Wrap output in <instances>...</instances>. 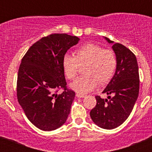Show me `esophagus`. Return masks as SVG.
Here are the masks:
<instances>
[{
	"label": "esophagus",
	"mask_w": 152,
	"mask_h": 152,
	"mask_svg": "<svg viewBox=\"0 0 152 152\" xmlns=\"http://www.w3.org/2000/svg\"><path fill=\"white\" fill-rule=\"evenodd\" d=\"M76 96L78 98H84V96H85V95L81 94H79V93H77V94H76Z\"/></svg>",
	"instance_id": "1"
}]
</instances>
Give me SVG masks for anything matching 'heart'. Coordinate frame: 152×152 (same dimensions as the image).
<instances>
[{
  "label": "heart",
  "mask_w": 152,
  "mask_h": 152,
  "mask_svg": "<svg viewBox=\"0 0 152 152\" xmlns=\"http://www.w3.org/2000/svg\"><path fill=\"white\" fill-rule=\"evenodd\" d=\"M83 68L84 75L71 84L72 90L79 94H87L100 85L108 83L113 77L117 66L116 54L110 49L93 43H88L77 48L74 56L65 54L62 58V68L68 80H73L79 70Z\"/></svg>",
  "instance_id": "1"
}]
</instances>
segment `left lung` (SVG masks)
<instances>
[{"label":"left lung","instance_id":"obj_1","mask_svg":"<svg viewBox=\"0 0 152 152\" xmlns=\"http://www.w3.org/2000/svg\"><path fill=\"white\" fill-rule=\"evenodd\" d=\"M116 54L117 66L113 77L103 93L107 99L96 96V105L90 113L99 127L113 129L123 124L131 113L139 96V75L136 57L122 44L104 37Z\"/></svg>","mask_w":152,"mask_h":152}]
</instances>
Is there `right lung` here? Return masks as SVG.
Wrapping results in <instances>:
<instances>
[{
  "mask_svg": "<svg viewBox=\"0 0 152 152\" xmlns=\"http://www.w3.org/2000/svg\"><path fill=\"white\" fill-rule=\"evenodd\" d=\"M80 39L65 33L42 38L28 49L17 76V100L26 117L43 131H52L66 122L75 96L66 88L62 58ZM63 88L61 94H57Z\"/></svg>",
  "mask_w": 152,
  "mask_h": 152,
  "instance_id": "right-lung-1",
  "label": "right lung"
}]
</instances>
